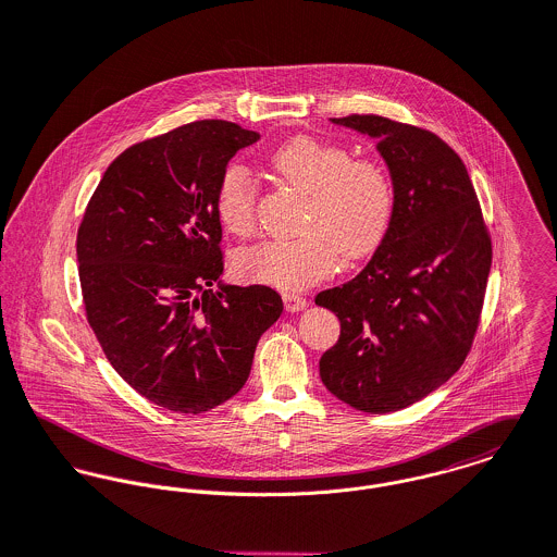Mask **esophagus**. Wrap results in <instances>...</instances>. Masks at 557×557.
Segmentation results:
<instances>
[{"label":"esophagus","instance_id":"obj_1","mask_svg":"<svg viewBox=\"0 0 557 557\" xmlns=\"http://www.w3.org/2000/svg\"><path fill=\"white\" fill-rule=\"evenodd\" d=\"M284 306L288 311H301V309L308 308V299L301 297V295H295V293H284Z\"/></svg>","mask_w":557,"mask_h":557}]
</instances>
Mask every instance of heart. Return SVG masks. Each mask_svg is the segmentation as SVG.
Instances as JSON below:
<instances>
[{
	"mask_svg": "<svg viewBox=\"0 0 557 557\" xmlns=\"http://www.w3.org/2000/svg\"><path fill=\"white\" fill-rule=\"evenodd\" d=\"M275 175L308 194L301 235L264 242L237 256V271L251 282L301 290L335 271L342 251L361 258L384 239L395 191L388 173L375 160L352 158L333 140L297 136L271 153ZM256 189L248 171L231 164L218 186L220 224L248 237L253 231Z\"/></svg>",
	"mask_w": 557,
	"mask_h": 557,
	"instance_id": "obj_1",
	"label": "heart"
}]
</instances>
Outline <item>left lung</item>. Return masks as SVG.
Wrapping results in <instances>:
<instances>
[{
  "label": "left lung",
  "mask_w": 557,
  "mask_h": 557,
  "mask_svg": "<svg viewBox=\"0 0 557 557\" xmlns=\"http://www.w3.org/2000/svg\"><path fill=\"white\" fill-rule=\"evenodd\" d=\"M375 140L395 191L366 269L322 290L342 324L320 359L344 404L384 414L442 386L466 361L492 269V239L461 158L432 132L377 115L331 120Z\"/></svg>",
  "instance_id": "1"
}]
</instances>
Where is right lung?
<instances>
[{"label": "right lung", "instance_id": "add662e5", "mask_svg": "<svg viewBox=\"0 0 557 557\" xmlns=\"http://www.w3.org/2000/svg\"><path fill=\"white\" fill-rule=\"evenodd\" d=\"M258 138L211 120L136 143L107 169L78 226L89 326L125 382L173 412L200 414L237 395L284 309L269 286L220 280L218 186Z\"/></svg>", "mask_w": 557, "mask_h": 557}]
</instances>
